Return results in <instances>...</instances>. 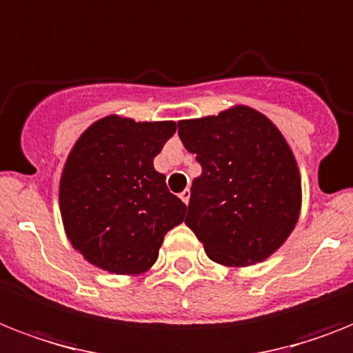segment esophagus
Segmentation results:
<instances>
[{
  "label": "esophagus",
  "instance_id": "1",
  "mask_svg": "<svg viewBox=\"0 0 353 353\" xmlns=\"http://www.w3.org/2000/svg\"><path fill=\"white\" fill-rule=\"evenodd\" d=\"M179 197H181L183 203H188V199H190V190L186 188V190H183L181 194H179Z\"/></svg>",
  "mask_w": 353,
  "mask_h": 353
}]
</instances>
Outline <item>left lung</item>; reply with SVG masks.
<instances>
[{
    "instance_id": "1",
    "label": "left lung",
    "mask_w": 353,
    "mask_h": 353,
    "mask_svg": "<svg viewBox=\"0 0 353 353\" xmlns=\"http://www.w3.org/2000/svg\"><path fill=\"white\" fill-rule=\"evenodd\" d=\"M177 127L203 170L192 183L185 223L206 256L225 266L270 257L301 212L299 168L283 134L245 105Z\"/></svg>"
}]
</instances>
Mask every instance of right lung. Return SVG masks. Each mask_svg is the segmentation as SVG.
<instances>
[{"label":"right lung","instance_id":"right-lung-1","mask_svg":"<svg viewBox=\"0 0 353 353\" xmlns=\"http://www.w3.org/2000/svg\"><path fill=\"white\" fill-rule=\"evenodd\" d=\"M174 121L107 116L72 147L59 181V210L70 245L117 276L147 272L165 234L185 219L154 157L174 136Z\"/></svg>","mask_w":353,"mask_h":353}]
</instances>
